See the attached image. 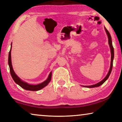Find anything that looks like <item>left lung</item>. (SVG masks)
Wrapping results in <instances>:
<instances>
[{"mask_svg": "<svg viewBox=\"0 0 122 122\" xmlns=\"http://www.w3.org/2000/svg\"><path fill=\"white\" fill-rule=\"evenodd\" d=\"M105 30H106V31L107 35H108V42H109V46H110V48L111 49V65H110V69H109V71L108 72L107 75L106 76L104 79H103L102 81H101V82H98V83L94 84V85L92 86H85L86 87L88 88H94V87H97V86H100L101 85H102L103 83H104V82L106 81V80L108 79L109 76H110V74L111 72V71H112V66H113V57H114V49H113V47L112 46V40H111V37L110 33L108 32V30H107V28L105 27Z\"/></svg>", "mask_w": 122, "mask_h": 122, "instance_id": "left-lung-1", "label": "left lung"}]
</instances>
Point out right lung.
I'll return each instance as SVG.
<instances>
[{
  "instance_id": "add662e5",
  "label": "right lung",
  "mask_w": 122,
  "mask_h": 122,
  "mask_svg": "<svg viewBox=\"0 0 122 122\" xmlns=\"http://www.w3.org/2000/svg\"><path fill=\"white\" fill-rule=\"evenodd\" d=\"M11 48H12V44H11ZM11 48L10 49V51L9 52V65L10 67V73L12 76V77L13 78L14 82H15L16 84H18V85L20 86L21 88H24V89L27 90H30V91H38L41 89L43 88H44L45 86H46L47 85H48V84L50 82L51 78V72L50 74L48 76V77L47 78V80L44 81L42 83L40 84H37V85H30L28 83L24 82L20 79L18 77V76L16 75L15 73H14V71L13 69L12 66V62H11Z\"/></svg>"
}]
</instances>
